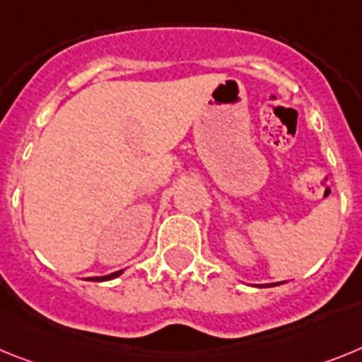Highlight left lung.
<instances>
[{"label": "left lung", "mask_w": 362, "mask_h": 362, "mask_svg": "<svg viewBox=\"0 0 362 362\" xmlns=\"http://www.w3.org/2000/svg\"><path fill=\"white\" fill-rule=\"evenodd\" d=\"M282 284V282H275V284H264V288H269V286H279Z\"/></svg>", "instance_id": "obj_1"}]
</instances>
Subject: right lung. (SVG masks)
Segmentation results:
<instances>
[{
    "instance_id": "obj_1",
    "label": "right lung",
    "mask_w": 362,
    "mask_h": 362,
    "mask_svg": "<svg viewBox=\"0 0 362 362\" xmlns=\"http://www.w3.org/2000/svg\"><path fill=\"white\" fill-rule=\"evenodd\" d=\"M122 269L120 272H115V273H111V275H105V276H90L89 281H98V282H102V281H111V279H116V276L118 275H122Z\"/></svg>"
}]
</instances>
